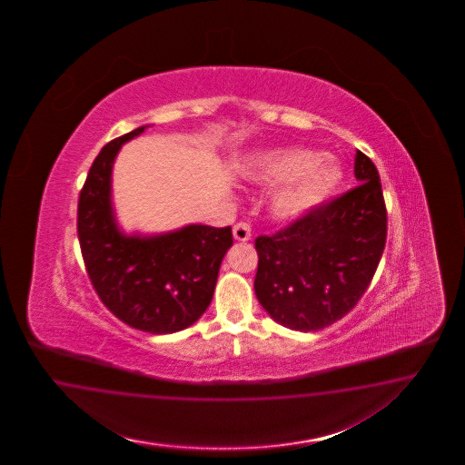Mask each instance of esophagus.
Instances as JSON below:
<instances>
[{
    "mask_svg": "<svg viewBox=\"0 0 465 465\" xmlns=\"http://www.w3.org/2000/svg\"><path fill=\"white\" fill-rule=\"evenodd\" d=\"M251 237H252V232H251L249 223L240 222V223L233 226V239L239 240V242H247Z\"/></svg>",
    "mask_w": 465,
    "mask_h": 465,
    "instance_id": "1",
    "label": "esophagus"
}]
</instances>
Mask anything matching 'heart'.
<instances>
[{"label":"heart","mask_w":465,"mask_h":465,"mask_svg":"<svg viewBox=\"0 0 465 465\" xmlns=\"http://www.w3.org/2000/svg\"><path fill=\"white\" fill-rule=\"evenodd\" d=\"M257 173L274 183H286L272 199V212L282 220H296L315 210L341 179V172L309 150H288L261 158Z\"/></svg>","instance_id":"1"}]
</instances>
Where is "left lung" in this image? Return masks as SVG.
<instances>
[{
    "label": "left lung",
    "mask_w": 465,
    "mask_h": 465,
    "mask_svg": "<svg viewBox=\"0 0 465 465\" xmlns=\"http://www.w3.org/2000/svg\"><path fill=\"white\" fill-rule=\"evenodd\" d=\"M358 187L298 218L282 232L255 239L253 290L269 315L310 332L354 309L379 268L387 239L381 175L360 150Z\"/></svg>",
    "instance_id": "obj_1"
}]
</instances>
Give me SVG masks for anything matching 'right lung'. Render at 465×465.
Returning <instances> with one entry per match:
<instances>
[{
    "mask_svg": "<svg viewBox=\"0 0 465 465\" xmlns=\"http://www.w3.org/2000/svg\"><path fill=\"white\" fill-rule=\"evenodd\" d=\"M146 127L100 150L80 193L78 240L102 303L134 329L172 334L194 324L210 307L233 237L230 226L187 225L148 237L119 230L113 208L114 160Z\"/></svg>",
    "mask_w": 465,
    "mask_h": 465,
    "instance_id": "add662e5",
    "label": "right lung"
}]
</instances>
